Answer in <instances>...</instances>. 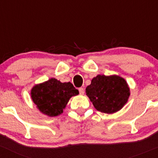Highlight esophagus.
<instances>
[{
    "label": "esophagus",
    "instance_id": "1",
    "mask_svg": "<svg viewBox=\"0 0 158 158\" xmlns=\"http://www.w3.org/2000/svg\"><path fill=\"white\" fill-rule=\"evenodd\" d=\"M79 94H84L85 90H84L83 88H79Z\"/></svg>",
    "mask_w": 158,
    "mask_h": 158
}]
</instances>
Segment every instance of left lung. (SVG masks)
<instances>
[{
    "label": "left lung",
    "instance_id": "obj_1",
    "mask_svg": "<svg viewBox=\"0 0 158 158\" xmlns=\"http://www.w3.org/2000/svg\"><path fill=\"white\" fill-rule=\"evenodd\" d=\"M86 94L98 111L114 114L122 108L129 97L125 79L118 76L98 75L85 89Z\"/></svg>",
    "mask_w": 158,
    "mask_h": 158
}]
</instances>
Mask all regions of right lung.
Segmentation results:
<instances>
[{"instance_id":"obj_1","label":"right lung","mask_w":158,"mask_h":158,"mask_svg":"<svg viewBox=\"0 0 158 158\" xmlns=\"http://www.w3.org/2000/svg\"><path fill=\"white\" fill-rule=\"evenodd\" d=\"M78 94L79 91L71 82L62 83L54 78L34 86L31 92L33 102L39 110L50 117L62 114L69 98Z\"/></svg>"}]
</instances>
